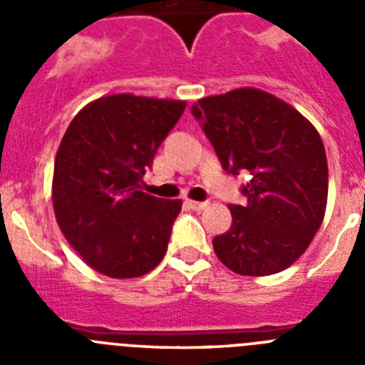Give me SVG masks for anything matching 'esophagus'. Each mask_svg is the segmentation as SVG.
Returning <instances> with one entry per match:
<instances>
[{
  "label": "esophagus",
  "instance_id": "esophagus-1",
  "mask_svg": "<svg viewBox=\"0 0 365 365\" xmlns=\"http://www.w3.org/2000/svg\"><path fill=\"white\" fill-rule=\"evenodd\" d=\"M186 205L192 208V210H205L206 206H208V201H186Z\"/></svg>",
  "mask_w": 365,
  "mask_h": 365
}]
</instances>
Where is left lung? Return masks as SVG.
<instances>
[{"label": "left lung", "mask_w": 365, "mask_h": 365, "mask_svg": "<svg viewBox=\"0 0 365 365\" xmlns=\"http://www.w3.org/2000/svg\"><path fill=\"white\" fill-rule=\"evenodd\" d=\"M192 115L222 170L250 173L247 205H230V230L214 237L221 263L241 276L291 267L324 221L327 157L314 125L283 100L252 87L208 96Z\"/></svg>", "instance_id": "left-lung-1"}]
</instances>
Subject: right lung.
<instances>
[{
  "instance_id": "1",
  "label": "right lung",
  "mask_w": 365,
  "mask_h": 365,
  "mask_svg": "<svg viewBox=\"0 0 365 365\" xmlns=\"http://www.w3.org/2000/svg\"><path fill=\"white\" fill-rule=\"evenodd\" d=\"M186 102L102 96L73 118L54 160L53 205L71 247L109 278L159 265L182 201L143 192V177Z\"/></svg>"
}]
</instances>
